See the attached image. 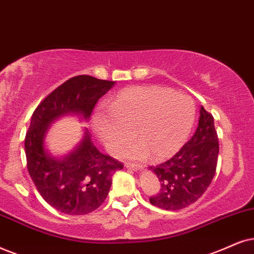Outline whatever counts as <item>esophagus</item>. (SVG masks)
Listing matches in <instances>:
<instances>
[{
	"label": "esophagus",
	"instance_id": "1",
	"mask_svg": "<svg viewBox=\"0 0 254 254\" xmlns=\"http://www.w3.org/2000/svg\"><path fill=\"white\" fill-rule=\"evenodd\" d=\"M125 168H127V169H130V170H133V171H137V170L142 169V165L134 164V163H131V162H127V163H125Z\"/></svg>",
	"mask_w": 254,
	"mask_h": 254
}]
</instances>
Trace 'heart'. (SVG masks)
Here are the masks:
<instances>
[{"instance_id": "obj_1", "label": "heart", "mask_w": 254, "mask_h": 254, "mask_svg": "<svg viewBox=\"0 0 254 254\" xmlns=\"http://www.w3.org/2000/svg\"><path fill=\"white\" fill-rule=\"evenodd\" d=\"M193 101L181 92L159 86H137L125 90L105 105V114L96 117L98 137L109 150H117L132 138L140 143L131 153L165 158L181 149L193 127Z\"/></svg>"}]
</instances>
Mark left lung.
<instances>
[{"instance_id":"1","label":"left lung","mask_w":254,"mask_h":254,"mask_svg":"<svg viewBox=\"0 0 254 254\" xmlns=\"http://www.w3.org/2000/svg\"><path fill=\"white\" fill-rule=\"evenodd\" d=\"M219 143L212 115L200 108L198 127L191 139L162 164L150 166L160 182L150 203L164 210H182L203 195L214 177Z\"/></svg>"}]
</instances>
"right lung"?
Masks as SVG:
<instances>
[{
    "instance_id": "obj_1",
    "label": "right lung",
    "mask_w": 254,
    "mask_h": 254,
    "mask_svg": "<svg viewBox=\"0 0 254 254\" xmlns=\"http://www.w3.org/2000/svg\"><path fill=\"white\" fill-rule=\"evenodd\" d=\"M114 84L89 75L75 76L48 95L31 116L24 139L29 175L44 200L60 212L82 216L98 208L110 190L112 175L123 164L99 152L86 129L72 152L55 158L44 147L48 127L68 114L89 121L98 99Z\"/></svg>"
}]
</instances>
